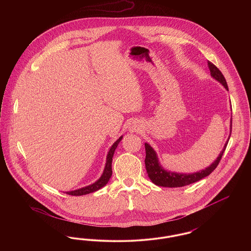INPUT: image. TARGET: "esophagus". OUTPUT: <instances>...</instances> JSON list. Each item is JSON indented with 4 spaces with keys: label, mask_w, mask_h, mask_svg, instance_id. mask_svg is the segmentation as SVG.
Here are the masks:
<instances>
[{
    "label": "esophagus",
    "mask_w": 251,
    "mask_h": 251,
    "mask_svg": "<svg viewBox=\"0 0 251 251\" xmlns=\"http://www.w3.org/2000/svg\"><path fill=\"white\" fill-rule=\"evenodd\" d=\"M139 130V126L136 124V123H134V122H132L131 124V126H130V131H136Z\"/></svg>",
    "instance_id": "1"
}]
</instances>
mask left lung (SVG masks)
Returning <instances> with one entry per match:
<instances>
[{"label": "left lung", "mask_w": 251, "mask_h": 251, "mask_svg": "<svg viewBox=\"0 0 251 251\" xmlns=\"http://www.w3.org/2000/svg\"><path fill=\"white\" fill-rule=\"evenodd\" d=\"M208 67L211 72V76L215 78L216 81H218L227 90L228 88H227V82L222 72H220L211 62H208ZM231 122H232V119H230V133H231ZM227 143L225 144L222 151L219 153V156L216 158V160L210 167H206L205 169H202L201 171H199V172L183 174V173L171 172L164 169L163 167H161L158 161L155 151L149 144L145 143V149H146L145 165H146L148 176L150 179H151V181L158 186L181 187V186L189 185L191 183H194L200 179L209 176L215 170L222 158V155L227 148Z\"/></svg>", "instance_id": "obj_1"}]
</instances>
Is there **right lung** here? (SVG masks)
<instances>
[{"label":"right lung","instance_id":"1","mask_svg":"<svg viewBox=\"0 0 251 251\" xmlns=\"http://www.w3.org/2000/svg\"><path fill=\"white\" fill-rule=\"evenodd\" d=\"M122 139V136H120V138L113 144V146L111 147L109 152H108L107 158H106V164L105 167L103 170L102 175L100 176V178L98 179L93 184H90L88 186H85L83 188L74 190V191L66 192V194L68 195H72V196H83L86 195L89 193H93V192L98 191L99 189H100L101 187H103L104 185H106L109 179L112 176V161H113V155L115 153V151L118 147V145L120 144V141Z\"/></svg>","mask_w":251,"mask_h":251}]
</instances>
